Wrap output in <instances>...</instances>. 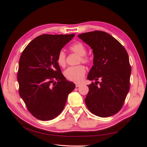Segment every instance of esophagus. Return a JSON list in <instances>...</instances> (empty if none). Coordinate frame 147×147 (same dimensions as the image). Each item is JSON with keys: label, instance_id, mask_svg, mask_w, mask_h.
<instances>
[{"label": "esophagus", "instance_id": "obj_1", "mask_svg": "<svg viewBox=\"0 0 147 147\" xmlns=\"http://www.w3.org/2000/svg\"><path fill=\"white\" fill-rule=\"evenodd\" d=\"M80 85H81V84H80V83H75V86H76L77 88V87H79Z\"/></svg>", "mask_w": 147, "mask_h": 147}]
</instances>
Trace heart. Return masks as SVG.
Instances as JSON below:
<instances>
[{"label":"heart","mask_w":147,"mask_h":147,"mask_svg":"<svg viewBox=\"0 0 147 147\" xmlns=\"http://www.w3.org/2000/svg\"><path fill=\"white\" fill-rule=\"evenodd\" d=\"M69 50L76 53L80 56L78 59V63H82L85 64L91 63V57L86 54V48L85 45L82 42H76L72 44L69 47ZM57 63L62 67H64L66 65V56L65 53L63 50H61L57 56ZM86 74V68L82 65H78L77 66L70 67L67 69L64 72V75L66 78L69 81L79 83L83 80V79Z\"/></svg>","instance_id":"obj_1"}]
</instances>
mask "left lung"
<instances>
[{"label":"left lung","mask_w":147,"mask_h":147,"mask_svg":"<svg viewBox=\"0 0 147 147\" xmlns=\"http://www.w3.org/2000/svg\"><path fill=\"white\" fill-rule=\"evenodd\" d=\"M78 37L94 54V65L87 78L96 82L88 85L87 108L100 117L112 116L121 109L129 90L131 67L127 53L117 39L103 31L83 33Z\"/></svg>","instance_id":"obj_1"}]
</instances>
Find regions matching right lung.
Segmentation results:
<instances>
[{
  "label": "right lung",
  "mask_w": 147,
  "mask_h": 147,
  "mask_svg": "<svg viewBox=\"0 0 147 147\" xmlns=\"http://www.w3.org/2000/svg\"><path fill=\"white\" fill-rule=\"evenodd\" d=\"M74 36L43 34L22 52L17 75L19 94L29 112L40 120L58 116L75 88L66 80L56 61L58 53Z\"/></svg>",
  "instance_id": "right-lung-1"
}]
</instances>
